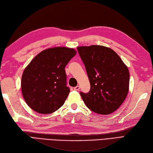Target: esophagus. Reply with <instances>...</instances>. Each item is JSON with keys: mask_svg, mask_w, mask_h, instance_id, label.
Instances as JSON below:
<instances>
[{"mask_svg": "<svg viewBox=\"0 0 153 153\" xmlns=\"http://www.w3.org/2000/svg\"><path fill=\"white\" fill-rule=\"evenodd\" d=\"M74 90H76V91L79 90H80V86H75V87H74Z\"/></svg>", "mask_w": 153, "mask_h": 153, "instance_id": "1", "label": "esophagus"}]
</instances>
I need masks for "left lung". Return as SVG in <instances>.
Returning <instances> with one entry per match:
<instances>
[{
	"instance_id": "1",
	"label": "left lung",
	"mask_w": 153,
	"mask_h": 153,
	"mask_svg": "<svg viewBox=\"0 0 153 153\" xmlns=\"http://www.w3.org/2000/svg\"><path fill=\"white\" fill-rule=\"evenodd\" d=\"M90 83L89 92H80L90 110L111 114L123 104L129 90L130 74L118 54L98 45L77 47Z\"/></svg>"
}]
</instances>
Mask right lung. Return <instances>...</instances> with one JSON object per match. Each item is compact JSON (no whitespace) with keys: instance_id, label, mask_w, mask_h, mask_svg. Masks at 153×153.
Returning <instances> with one entry per match:
<instances>
[{"instance_id":"obj_1","label":"right lung","mask_w":153,"mask_h":153,"mask_svg":"<svg viewBox=\"0 0 153 153\" xmlns=\"http://www.w3.org/2000/svg\"><path fill=\"white\" fill-rule=\"evenodd\" d=\"M76 53L73 48L56 47L34 57L22 78V94L30 108L39 113L50 114L64 104L70 92L65 67Z\"/></svg>"}]
</instances>
